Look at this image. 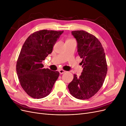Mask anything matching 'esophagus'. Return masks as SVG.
Here are the masks:
<instances>
[{
    "mask_svg": "<svg viewBox=\"0 0 126 126\" xmlns=\"http://www.w3.org/2000/svg\"><path fill=\"white\" fill-rule=\"evenodd\" d=\"M59 73H60V74H63L64 73V72H66V71L65 70H63V69H60V70H59Z\"/></svg>",
    "mask_w": 126,
    "mask_h": 126,
    "instance_id": "1",
    "label": "esophagus"
}]
</instances>
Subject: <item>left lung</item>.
Segmentation results:
<instances>
[{
  "label": "left lung",
  "instance_id": "1",
  "mask_svg": "<svg viewBox=\"0 0 126 126\" xmlns=\"http://www.w3.org/2000/svg\"><path fill=\"white\" fill-rule=\"evenodd\" d=\"M77 40L78 54L82 59L81 75H74L68 88L72 96L81 100L88 99L99 90L107 72L104 49L95 37L83 30L72 32Z\"/></svg>",
  "mask_w": 126,
  "mask_h": 126
}]
</instances>
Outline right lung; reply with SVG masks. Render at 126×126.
<instances>
[{
    "label": "right lung",
    "instance_id": "1",
    "mask_svg": "<svg viewBox=\"0 0 126 126\" xmlns=\"http://www.w3.org/2000/svg\"><path fill=\"white\" fill-rule=\"evenodd\" d=\"M63 31L46 29L31 34L22 46L16 64L22 89L33 98H43L50 94L59 72L44 68L42 63Z\"/></svg>",
    "mask_w": 126,
    "mask_h": 126
}]
</instances>
